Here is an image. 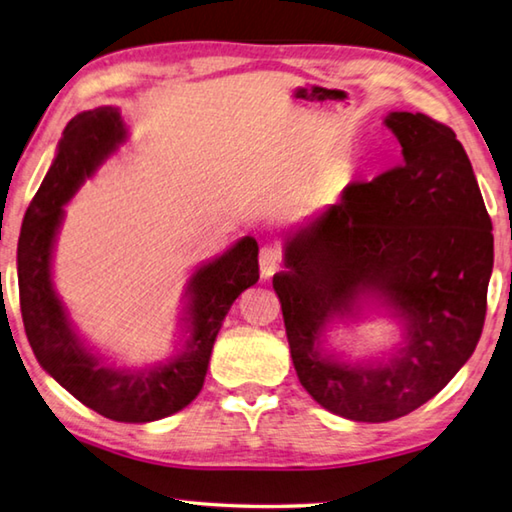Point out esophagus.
<instances>
[{
    "instance_id": "1",
    "label": "esophagus",
    "mask_w": 512,
    "mask_h": 512,
    "mask_svg": "<svg viewBox=\"0 0 512 512\" xmlns=\"http://www.w3.org/2000/svg\"><path fill=\"white\" fill-rule=\"evenodd\" d=\"M280 264H282L280 248L264 246L262 250H259V268H262V277L275 275V271L280 268Z\"/></svg>"
}]
</instances>
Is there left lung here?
Listing matches in <instances>:
<instances>
[{"label": "left lung", "instance_id": "8db88e82", "mask_svg": "<svg viewBox=\"0 0 512 512\" xmlns=\"http://www.w3.org/2000/svg\"><path fill=\"white\" fill-rule=\"evenodd\" d=\"M403 163L349 183L338 203L284 241L273 277L293 367L324 410L385 423L450 383L481 338L492 273V221L457 134L425 114L385 118ZM369 301L404 322L389 359L345 363L321 349L338 317Z\"/></svg>", "mask_w": 512, "mask_h": 512}]
</instances>
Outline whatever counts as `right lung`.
Wrapping results in <instances>:
<instances>
[{
	"label": "right lung",
	"instance_id": "obj_1",
	"mask_svg": "<svg viewBox=\"0 0 512 512\" xmlns=\"http://www.w3.org/2000/svg\"><path fill=\"white\" fill-rule=\"evenodd\" d=\"M125 141L127 129L116 107L82 111L69 120L55 161L24 215L17 280L26 338L44 371L82 405L111 421L150 423L183 410L201 392L221 322L232 302L259 280V246L253 237L239 239L190 277L183 318L188 338L174 358L145 369H123L102 360L80 340L55 293L51 257L64 203Z\"/></svg>",
	"mask_w": 512,
	"mask_h": 512
}]
</instances>
